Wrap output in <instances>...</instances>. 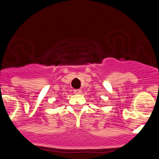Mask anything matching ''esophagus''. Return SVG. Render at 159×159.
Instances as JSON below:
<instances>
[{
  "mask_svg": "<svg viewBox=\"0 0 159 159\" xmlns=\"http://www.w3.org/2000/svg\"><path fill=\"white\" fill-rule=\"evenodd\" d=\"M74 93L75 94H80L81 90L80 89H75L74 90Z\"/></svg>",
  "mask_w": 159,
  "mask_h": 159,
  "instance_id": "esophagus-1",
  "label": "esophagus"
}]
</instances>
